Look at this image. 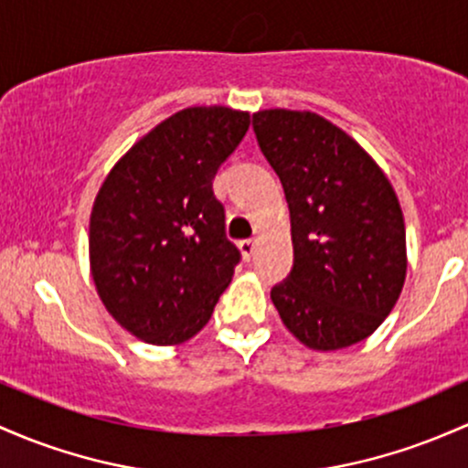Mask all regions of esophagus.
<instances>
[{"instance_id":"34e87169","label":"esophagus","mask_w":468,"mask_h":468,"mask_svg":"<svg viewBox=\"0 0 468 468\" xmlns=\"http://www.w3.org/2000/svg\"><path fill=\"white\" fill-rule=\"evenodd\" d=\"M239 250H242L244 260H250V258H253L255 239H242V242H239Z\"/></svg>"}]
</instances>
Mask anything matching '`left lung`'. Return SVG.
<instances>
[{
    "label": "left lung",
    "mask_w": 468,
    "mask_h": 468,
    "mask_svg": "<svg viewBox=\"0 0 468 468\" xmlns=\"http://www.w3.org/2000/svg\"><path fill=\"white\" fill-rule=\"evenodd\" d=\"M253 128L291 210L295 260L271 291L282 322L313 351L367 340L407 280V230L391 182L317 112L258 111Z\"/></svg>",
    "instance_id": "1"
}]
</instances>
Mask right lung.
<instances>
[{"label":"right lung","instance_id":"right-lung-1","mask_svg":"<svg viewBox=\"0 0 468 468\" xmlns=\"http://www.w3.org/2000/svg\"><path fill=\"white\" fill-rule=\"evenodd\" d=\"M249 124V112L229 106L177 111L101 184L90 210V275L112 320L137 340H191L233 280L239 250L224 233L213 177Z\"/></svg>","mask_w":468,"mask_h":468}]
</instances>
